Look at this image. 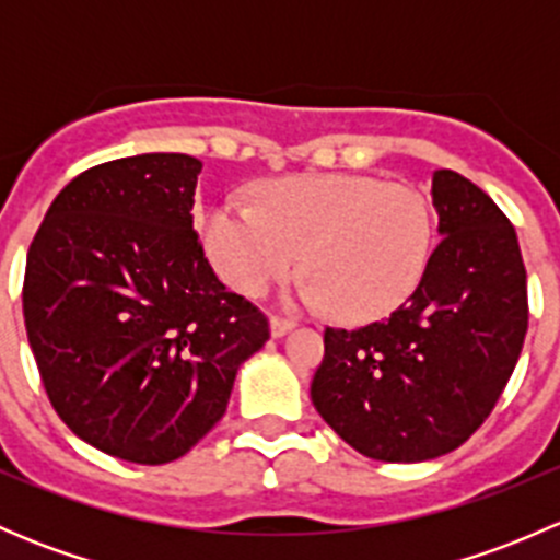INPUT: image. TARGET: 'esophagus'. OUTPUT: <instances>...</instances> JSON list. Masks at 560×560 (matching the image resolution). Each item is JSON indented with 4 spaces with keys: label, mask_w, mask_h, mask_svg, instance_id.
Segmentation results:
<instances>
[{
    "label": "esophagus",
    "mask_w": 560,
    "mask_h": 560,
    "mask_svg": "<svg viewBox=\"0 0 560 560\" xmlns=\"http://www.w3.org/2000/svg\"><path fill=\"white\" fill-rule=\"evenodd\" d=\"M292 327H295V322L292 319H284V316H270V336L273 338L284 336V332L292 330Z\"/></svg>",
    "instance_id": "esophagus-1"
}]
</instances>
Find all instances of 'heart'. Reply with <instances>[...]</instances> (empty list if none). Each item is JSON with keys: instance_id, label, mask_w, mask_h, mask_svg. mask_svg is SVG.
Returning <instances> with one entry per match:
<instances>
[{"instance_id": "obj_1", "label": "heart", "mask_w": 560, "mask_h": 560, "mask_svg": "<svg viewBox=\"0 0 560 560\" xmlns=\"http://www.w3.org/2000/svg\"><path fill=\"white\" fill-rule=\"evenodd\" d=\"M213 268L244 295H259L303 265L306 306L371 322L400 306L428 270L433 211L411 184L374 175L316 173L259 186L257 206L224 197L202 217Z\"/></svg>"}]
</instances>
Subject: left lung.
Wrapping results in <instances>:
<instances>
[{
	"instance_id": "1",
	"label": "left lung",
	"mask_w": 560,
	"mask_h": 560,
	"mask_svg": "<svg viewBox=\"0 0 560 560\" xmlns=\"http://www.w3.org/2000/svg\"><path fill=\"white\" fill-rule=\"evenodd\" d=\"M442 241L387 319L325 327L312 382L322 420L360 455L417 463L460 447L499 404L528 330L506 213L460 173H433Z\"/></svg>"
}]
</instances>
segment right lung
<instances>
[{
  "label": "right lung",
  "instance_id": "add662e5",
  "mask_svg": "<svg viewBox=\"0 0 560 560\" xmlns=\"http://www.w3.org/2000/svg\"><path fill=\"white\" fill-rule=\"evenodd\" d=\"M202 162L89 167L32 238L24 322L45 395L75 436L143 466L186 455L228 411L268 316L213 273L191 224Z\"/></svg>",
  "mask_w": 560,
  "mask_h": 560
}]
</instances>
